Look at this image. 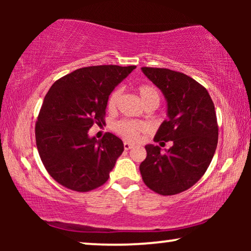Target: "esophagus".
Here are the masks:
<instances>
[{"mask_svg": "<svg viewBox=\"0 0 251 251\" xmlns=\"http://www.w3.org/2000/svg\"><path fill=\"white\" fill-rule=\"evenodd\" d=\"M123 147H125L126 151H128V150H130V149H132L133 144L129 143V142H125V143H123Z\"/></svg>", "mask_w": 251, "mask_h": 251, "instance_id": "esophagus-1", "label": "esophagus"}]
</instances>
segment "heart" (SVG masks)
Listing matches in <instances>:
<instances>
[{
	"label": "heart",
	"instance_id": "obj_1",
	"mask_svg": "<svg viewBox=\"0 0 251 251\" xmlns=\"http://www.w3.org/2000/svg\"><path fill=\"white\" fill-rule=\"evenodd\" d=\"M138 94L146 105V107H157L160 104V92L152 84H142L138 87ZM122 97V89L116 88L108 96L106 107L109 112H114L118 108L120 99ZM113 130L118 133L123 139L129 140V142H136L140 138L143 133L147 131V126L145 123L133 121V120H120L113 125Z\"/></svg>",
	"mask_w": 251,
	"mask_h": 251
}]
</instances>
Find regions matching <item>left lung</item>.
<instances>
[{
    "label": "left lung",
    "mask_w": 251,
    "mask_h": 251,
    "mask_svg": "<svg viewBox=\"0 0 251 251\" xmlns=\"http://www.w3.org/2000/svg\"><path fill=\"white\" fill-rule=\"evenodd\" d=\"M143 73L163 92L168 119L154 142L161 146L171 140L166 153L160 146L146 145V159L139 170L144 183L161 195L188 190L207 171L218 143L215 105L207 89L180 72L142 67Z\"/></svg>",
    "instance_id": "obj_1"
}]
</instances>
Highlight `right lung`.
Masks as SVG:
<instances>
[{
    "instance_id": "1",
    "label": "right lung",
    "mask_w": 251,
    "mask_h": 251,
    "mask_svg": "<svg viewBox=\"0 0 251 251\" xmlns=\"http://www.w3.org/2000/svg\"><path fill=\"white\" fill-rule=\"evenodd\" d=\"M135 68L82 67L51 85L37 116L35 139L41 161L57 183L89 192L107 181L123 143L111 132L90 138L88 130L104 125L108 96Z\"/></svg>"
}]
</instances>
